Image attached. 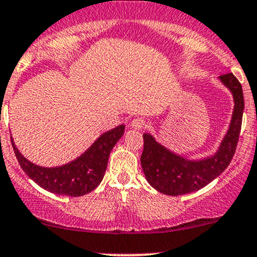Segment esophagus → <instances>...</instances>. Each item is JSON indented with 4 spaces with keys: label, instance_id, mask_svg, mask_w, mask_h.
Wrapping results in <instances>:
<instances>
[{
    "label": "esophagus",
    "instance_id": "obj_1",
    "mask_svg": "<svg viewBox=\"0 0 257 257\" xmlns=\"http://www.w3.org/2000/svg\"><path fill=\"white\" fill-rule=\"evenodd\" d=\"M131 125L134 129H144L146 126V120L144 118H135V119L132 120Z\"/></svg>",
    "mask_w": 257,
    "mask_h": 257
}]
</instances>
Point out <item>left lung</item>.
<instances>
[{
  "label": "left lung",
  "mask_w": 257,
  "mask_h": 257,
  "mask_svg": "<svg viewBox=\"0 0 257 257\" xmlns=\"http://www.w3.org/2000/svg\"><path fill=\"white\" fill-rule=\"evenodd\" d=\"M222 83L232 91L234 112L229 131L216 155L201 161H188L168 151L155 142L150 134H144V150L140 157L146 179L160 193L183 195L204 188L229 166L240 135L244 112V96L240 81L228 72L219 75Z\"/></svg>",
  "instance_id": "obj_1"
}]
</instances>
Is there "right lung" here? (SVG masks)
I'll return each instance as SVG.
<instances>
[{"label": "right lung", "instance_id": "1", "mask_svg": "<svg viewBox=\"0 0 257 257\" xmlns=\"http://www.w3.org/2000/svg\"><path fill=\"white\" fill-rule=\"evenodd\" d=\"M123 133L124 125L115 126L101 135L77 160L55 168L34 165L23 157L12 139L11 142L19 165L36 184L58 195L81 196L94 190L101 183L105 176L109 152Z\"/></svg>", "mask_w": 257, "mask_h": 257}]
</instances>
